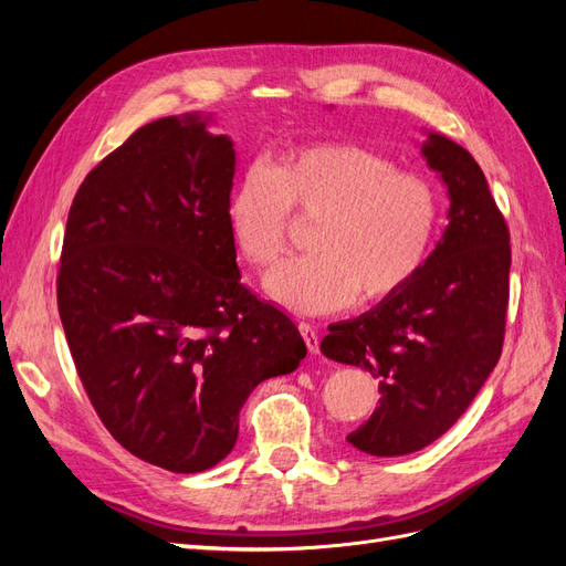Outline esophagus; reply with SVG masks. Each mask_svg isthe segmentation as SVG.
<instances>
[{"label":"esophagus","mask_w":566,"mask_h":566,"mask_svg":"<svg viewBox=\"0 0 566 566\" xmlns=\"http://www.w3.org/2000/svg\"><path fill=\"white\" fill-rule=\"evenodd\" d=\"M300 333H302V337H304V342H306V349H310L312 354H318V349H321V337H318V331L314 328V325H310V323H300Z\"/></svg>","instance_id":"obj_1"}]
</instances>
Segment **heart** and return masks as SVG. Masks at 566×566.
I'll list each match as a JSON object with an SVG mask.
<instances>
[{
	"mask_svg": "<svg viewBox=\"0 0 566 566\" xmlns=\"http://www.w3.org/2000/svg\"><path fill=\"white\" fill-rule=\"evenodd\" d=\"M293 210L318 217L314 252L273 269L266 290L287 310L321 314L401 293L430 254L441 200L430 179L366 146H304L273 167L250 165L229 191L227 227L243 260L276 262Z\"/></svg>",
	"mask_w": 566,
	"mask_h": 566,
	"instance_id": "obj_1",
	"label": "heart"
}]
</instances>
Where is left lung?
I'll list each match as a JSON object with an SVG mask.
<instances>
[{
  "label": "left lung",
  "instance_id": "1",
  "mask_svg": "<svg viewBox=\"0 0 566 566\" xmlns=\"http://www.w3.org/2000/svg\"><path fill=\"white\" fill-rule=\"evenodd\" d=\"M422 156L449 186V227L401 293L328 325L321 352L366 368L380 406L347 441L370 455H406L465 413L503 352L510 300V231L482 167L441 134Z\"/></svg>",
  "mask_w": 566,
  "mask_h": 566
}]
</instances>
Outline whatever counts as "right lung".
I'll list each match as a JSON object with an SVG mask.
<instances>
[{
    "label": "right lung",
    "instance_id": "right-lung-1",
    "mask_svg": "<svg viewBox=\"0 0 566 566\" xmlns=\"http://www.w3.org/2000/svg\"><path fill=\"white\" fill-rule=\"evenodd\" d=\"M233 172L227 136L169 115L101 160L67 212L56 297L82 387L119 447L169 472L224 460L250 391L306 356L241 283Z\"/></svg>",
    "mask_w": 566,
    "mask_h": 566
}]
</instances>
